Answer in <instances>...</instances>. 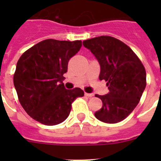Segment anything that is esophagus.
I'll return each mask as SVG.
<instances>
[{
	"instance_id": "obj_1",
	"label": "esophagus",
	"mask_w": 161,
	"mask_h": 161,
	"mask_svg": "<svg viewBox=\"0 0 161 161\" xmlns=\"http://www.w3.org/2000/svg\"><path fill=\"white\" fill-rule=\"evenodd\" d=\"M85 94L86 97H88V98H90V97H93V93H84Z\"/></svg>"
}]
</instances>
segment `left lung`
Wrapping results in <instances>:
<instances>
[{"mask_svg":"<svg viewBox=\"0 0 161 161\" xmlns=\"http://www.w3.org/2000/svg\"><path fill=\"white\" fill-rule=\"evenodd\" d=\"M83 45L98 60L99 79L107 81L109 90L105 95H96L103 107L95 112V117L108 124L122 121L137 106L146 86L142 63L130 47L112 36L88 39Z\"/></svg>","mask_w":161,"mask_h":161,"instance_id":"1","label":"left lung"}]
</instances>
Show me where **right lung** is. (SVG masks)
<instances>
[{
	"label": "right lung",
	"instance_id": "right-lung-1",
	"mask_svg": "<svg viewBox=\"0 0 161 161\" xmlns=\"http://www.w3.org/2000/svg\"><path fill=\"white\" fill-rule=\"evenodd\" d=\"M81 47V41L47 39L19 58L14 86L21 105L37 122L45 125L63 122L70 114L72 103L84 95L81 88L67 89L63 83L68 61Z\"/></svg>",
	"mask_w": 161,
	"mask_h": 161
}]
</instances>
